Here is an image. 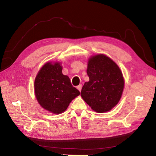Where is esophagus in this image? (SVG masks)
Returning a JSON list of instances; mask_svg holds the SVG:
<instances>
[{
    "label": "esophagus",
    "instance_id": "1",
    "mask_svg": "<svg viewBox=\"0 0 156 156\" xmlns=\"http://www.w3.org/2000/svg\"><path fill=\"white\" fill-rule=\"evenodd\" d=\"M77 89L78 90H79V91H81V90H82V84H80V85H78V87H77Z\"/></svg>",
    "mask_w": 156,
    "mask_h": 156
}]
</instances>
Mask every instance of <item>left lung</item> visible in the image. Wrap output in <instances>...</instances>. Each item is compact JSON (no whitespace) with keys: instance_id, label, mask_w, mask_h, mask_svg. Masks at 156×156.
<instances>
[{"instance_id":"left-lung-1","label":"left lung","mask_w":156,"mask_h":156,"mask_svg":"<svg viewBox=\"0 0 156 156\" xmlns=\"http://www.w3.org/2000/svg\"><path fill=\"white\" fill-rule=\"evenodd\" d=\"M87 72L89 81L82 88V98L96 112L111 110L120 100L124 88L119 66L107 56L99 54L89 59Z\"/></svg>"}]
</instances>
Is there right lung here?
I'll use <instances>...</instances> for the list:
<instances>
[{
    "instance_id": "obj_1",
    "label": "right lung",
    "mask_w": 156,
    "mask_h": 156,
    "mask_svg": "<svg viewBox=\"0 0 156 156\" xmlns=\"http://www.w3.org/2000/svg\"><path fill=\"white\" fill-rule=\"evenodd\" d=\"M35 93L39 103L46 110L59 114L80 94L68 76L62 74L59 63H47L41 68L35 80Z\"/></svg>"
}]
</instances>
